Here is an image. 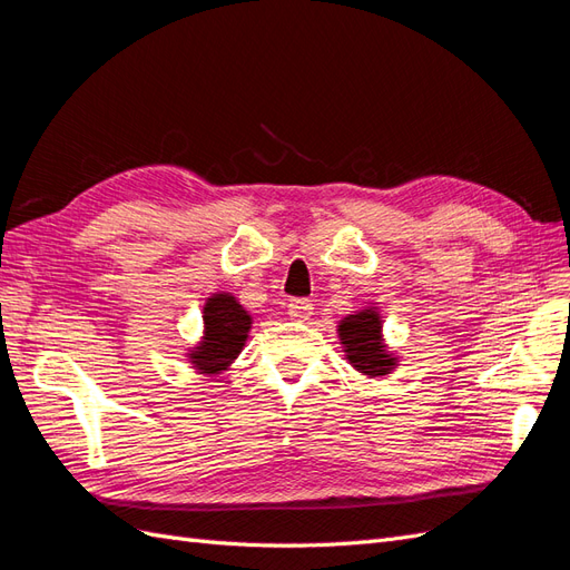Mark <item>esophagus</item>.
<instances>
[{"mask_svg": "<svg viewBox=\"0 0 570 570\" xmlns=\"http://www.w3.org/2000/svg\"><path fill=\"white\" fill-rule=\"evenodd\" d=\"M287 314L292 321H308V316L314 314V304L308 299H289Z\"/></svg>", "mask_w": 570, "mask_h": 570, "instance_id": "obj_1", "label": "esophagus"}]
</instances>
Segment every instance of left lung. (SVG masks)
<instances>
[{"label": "left lung", "instance_id": "left-lung-1", "mask_svg": "<svg viewBox=\"0 0 570 570\" xmlns=\"http://www.w3.org/2000/svg\"><path fill=\"white\" fill-rule=\"evenodd\" d=\"M340 344L350 364L368 377H383L396 368V356L383 337V318L375 306L344 316L337 325Z\"/></svg>", "mask_w": 570, "mask_h": 570}]
</instances>
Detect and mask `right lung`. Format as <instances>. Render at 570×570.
<instances>
[{"mask_svg": "<svg viewBox=\"0 0 570 570\" xmlns=\"http://www.w3.org/2000/svg\"><path fill=\"white\" fill-rule=\"evenodd\" d=\"M204 335L187 352L189 364L202 375L228 371L243 352L252 331V316L230 292H216L204 304Z\"/></svg>", "mask_w": 570, "mask_h": 570, "instance_id": "1", "label": "right lung"}]
</instances>
